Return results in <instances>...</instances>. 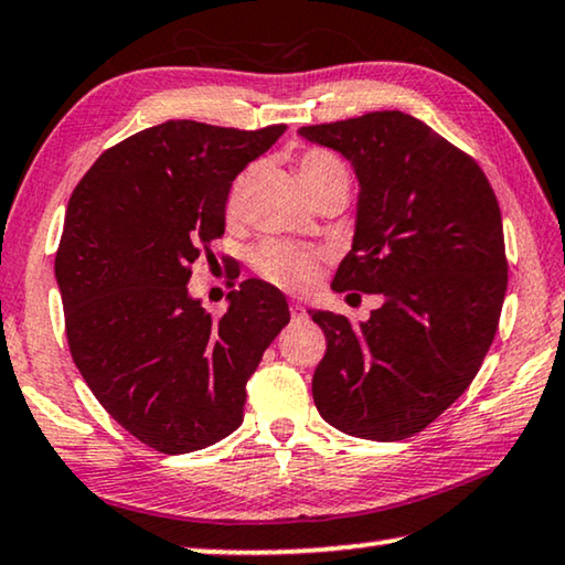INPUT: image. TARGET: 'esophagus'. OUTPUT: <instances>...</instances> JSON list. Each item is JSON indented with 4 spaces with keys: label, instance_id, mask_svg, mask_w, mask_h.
Here are the masks:
<instances>
[{
    "label": "esophagus",
    "instance_id": "esophagus-1",
    "mask_svg": "<svg viewBox=\"0 0 565 565\" xmlns=\"http://www.w3.org/2000/svg\"><path fill=\"white\" fill-rule=\"evenodd\" d=\"M289 309H291V317H294V319H301V317H305V315H307V309H305V307H301V305H299V301H291V307H289Z\"/></svg>",
    "mask_w": 565,
    "mask_h": 565
}]
</instances>
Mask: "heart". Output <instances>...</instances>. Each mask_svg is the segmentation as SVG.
Masks as SVG:
<instances>
[{"label":"heart","mask_w":565,"mask_h":565,"mask_svg":"<svg viewBox=\"0 0 565 565\" xmlns=\"http://www.w3.org/2000/svg\"><path fill=\"white\" fill-rule=\"evenodd\" d=\"M297 170L307 190L317 188L319 182L327 180V177L348 174L340 159L322 149L305 151V154L299 157ZM246 184H248V174H241L238 180L233 182L231 195H228V213H235V210H238L243 192H246ZM254 264H256V271L264 276L266 281H271L289 291L307 289V286H311L317 279V254H311V250L301 246H294V243H284V241L264 243V246L258 248Z\"/></svg>","instance_id":"obj_1"}]
</instances>
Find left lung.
Segmentation results:
<instances>
[{"label":"left lung","mask_w":565,"mask_h":565,"mask_svg":"<svg viewBox=\"0 0 565 565\" xmlns=\"http://www.w3.org/2000/svg\"><path fill=\"white\" fill-rule=\"evenodd\" d=\"M299 137L340 151L360 184L332 289L383 297L360 324L309 309L327 337L311 377L317 411L342 434L408 439L469 388L498 332L508 291L498 198L475 159L408 114L301 126Z\"/></svg>","instance_id":"1"}]
</instances>
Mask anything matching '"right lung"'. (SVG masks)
I'll return each instance as SVG.
<instances>
[{
  "instance_id": "add662e5",
  "label": "right lung",
  "mask_w": 565,
  "mask_h": 565,
  "mask_svg": "<svg viewBox=\"0 0 565 565\" xmlns=\"http://www.w3.org/2000/svg\"><path fill=\"white\" fill-rule=\"evenodd\" d=\"M286 124L151 126L96 159L65 210L55 279L75 367L141 444L188 454L243 424L246 383L289 324L284 294L246 279L213 319L190 266L225 233L235 177Z\"/></svg>"
}]
</instances>
